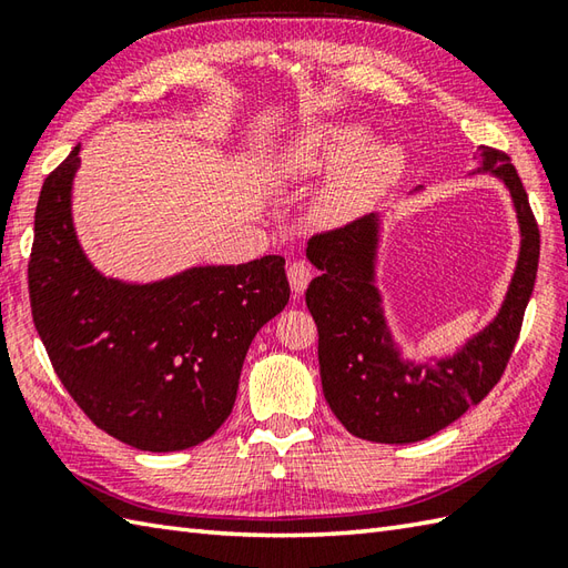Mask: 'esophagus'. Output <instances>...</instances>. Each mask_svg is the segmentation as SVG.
Masks as SVG:
<instances>
[{
    "label": "esophagus",
    "instance_id": "esophagus-1",
    "mask_svg": "<svg viewBox=\"0 0 568 568\" xmlns=\"http://www.w3.org/2000/svg\"><path fill=\"white\" fill-rule=\"evenodd\" d=\"M287 281H291L293 293H297V295L305 293V287L312 281V268L303 261H293L291 265H287Z\"/></svg>",
    "mask_w": 568,
    "mask_h": 568
}]
</instances>
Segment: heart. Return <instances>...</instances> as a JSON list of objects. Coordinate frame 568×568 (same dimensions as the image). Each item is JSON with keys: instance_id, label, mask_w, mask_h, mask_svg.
<instances>
[{"instance_id": "obj_1", "label": "heart", "mask_w": 568, "mask_h": 568, "mask_svg": "<svg viewBox=\"0 0 568 568\" xmlns=\"http://www.w3.org/2000/svg\"><path fill=\"white\" fill-rule=\"evenodd\" d=\"M373 138L358 122L324 119L303 126L275 153V171L285 180L334 175L312 214L322 226H342L371 210L403 178L407 155L397 141Z\"/></svg>"}]
</instances>
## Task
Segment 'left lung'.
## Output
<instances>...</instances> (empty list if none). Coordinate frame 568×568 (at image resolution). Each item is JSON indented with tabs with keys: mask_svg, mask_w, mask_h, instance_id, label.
Wrapping results in <instances>:
<instances>
[{
	"mask_svg": "<svg viewBox=\"0 0 568 568\" xmlns=\"http://www.w3.org/2000/svg\"><path fill=\"white\" fill-rule=\"evenodd\" d=\"M476 173L500 180L508 190L520 248L496 317L466 336L454 354L409 358L395 339L378 285L385 212L310 239L307 258L320 275L310 283L305 303L320 332L322 390L336 419L358 439H427L484 400L508 366L535 287L539 229L508 155L480 146L478 165L466 175Z\"/></svg>",
	"mask_w": 568,
	"mask_h": 568,
	"instance_id": "8db88e82",
	"label": "left lung"
}]
</instances>
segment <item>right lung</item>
<instances>
[{
	"label": "right lung",
	"instance_id": "right-lung-1",
	"mask_svg": "<svg viewBox=\"0 0 568 568\" xmlns=\"http://www.w3.org/2000/svg\"><path fill=\"white\" fill-rule=\"evenodd\" d=\"M80 146L45 178L33 220V324L94 425L141 452L210 439L236 400L253 336L291 300L285 258L190 265L161 281L104 275L72 220Z\"/></svg>",
	"mask_w": 568,
	"mask_h": 568
}]
</instances>
